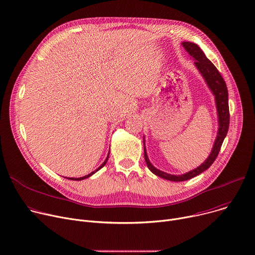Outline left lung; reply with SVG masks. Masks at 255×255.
<instances>
[{"label":"left lung","mask_w":255,"mask_h":255,"mask_svg":"<svg viewBox=\"0 0 255 255\" xmlns=\"http://www.w3.org/2000/svg\"><path fill=\"white\" fill-rule=\"evenodd\" d=\"M182 45L186 52L193 58L194 65L197 68V70L200 72L202 77L204 78L208 88L212 90V92L215 96L216 100V106H217V112H218V123H219V129L217 138L215 140L213 149L208 155V157L203 161V163L197 167L196 169L185 173L182 175H171L168 173H165L153 167L149 161V158L146 153L145 149V143H144V137H143V144H144V159L146 161L147 168L152 172L154 175L174 182H181L189 180L200 173L204 172L210 168L214 161L216 160L221 146L223 144V141L228 133L229 124H230V113H229V100H228V88L226 85L225 80L223 79L222 75L220 74L219 70L216 68V66L206 58L204 53L201 51V49L198 47L196 43L189 42V41H183Z\"/></svg>","instance_id":"left-lung-1"}]
</instances>
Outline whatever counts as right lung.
<instances>
[{"instance_id":"obj_1","label":"right lung","mask_w":255,"mask_h":255,"mask_svg":"<svg viewBox=\"0 0 255 255\" xmlns=\"http://www.w3.org/2000/svg\"><path fill=\"white\" fill-rule=\"evenodd\" d=\"M108 158H109V154H108V156H107V158L105 159V161L104 163L97 169V170H95L94 172H91L90 174H88V175H86V176H83V177H80V178H67V177H65V178H67V179H69V180H74V181H80V180H83V179H86V178H88V177H90L91 175H94L95 173H97L99 170H101L106 164H107V161H108Z\"/></svg>"}]
</instances>
